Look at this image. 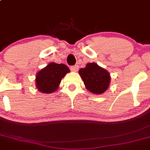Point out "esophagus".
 <instances>
[{"label":"esophagus","mask_w":150,"mask_h":150,"mask_svg":"<svg viewBox=\"0 0 150 150\" xmlns=\"http://www.w3.org/2000/svg\"><path fill=\"white\" fill-rule=\"evenodd\" d=\"M70 70L72 71V72H77L78 70V65H74V66H72V67H70Z\"/></svg>","instance_id":"obj_1"}]
</instances>
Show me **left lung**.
<instances>
[{"label":"left lung","instance_id":"8db88e82","mask_svg":"<svg viewBox=\"0 0 150 150\" xmlns=\"http://www.w3.org/2000/svg\"><path fill=\"white\" fill-rule=\"evenodd\" d=\"M79 74L86 89L92 93H103L109 86V72L95 62L88 63L86 67L80 69Z\"/></svg>","mask_w":150,"mask_h":150}]
</instances>
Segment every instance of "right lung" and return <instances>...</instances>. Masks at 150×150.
<instances>
[{"instance_id": "obj_1", "label": "right lung", "mask_w": 150, "mask_h": 150, "mask_svg": "<svg viewBox=\"0 0 150 150\" xmlns=\"http://www.w3.org/2000/svg\"><path fill=\"white\" fill-rule=\"evenodd\" d=\"M68 72L70 69L65 64L50 63L37 74V88L43 93H52L58 89L61 80Z\"/></svg>"}]
</instances>
